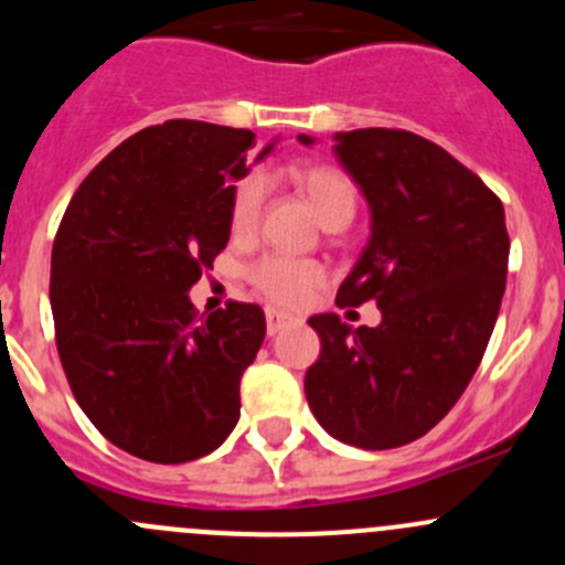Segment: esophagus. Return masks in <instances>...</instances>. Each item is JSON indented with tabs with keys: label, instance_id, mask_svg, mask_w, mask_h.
I'll return each mask as SVG.
<instances>
[{
	"label": "esophagus",
	"instance_id": "esophagus-1",
	"mask_svg": "<svg viewBox=\"0 0 565 565\" xmlns=\"http://www.w3.org/2000/svg\"><path fill=\"white\" fill-rule=\"evenodd\" d=\"M265 322H267V335H276V333H281L284 328H289L295 319L289 315H281V311H276V309H267L265 311Z\"/></svg>",
	"mask_w": 565,
	"mask_h": 565
}]
</instances>
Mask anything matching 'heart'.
I'll list each match as a JSON object with an SVG mask.
<instances>
[{"label": "heart", "mask_w": 565, "mask_h": 565, "mask_svg": "<svg viewBox=\"0 0 565 565\" xmlns=\"http://www.w3.org/2000/svg\"><path fill=\"white\" fill-rule=\"evenodd\" d=\"M289 185L311 204L317 218L328 230H341L352 221L358 207V191L350 174L328 163H298L287 172ZM265 210V180L248 174L237 182L230 199V230L235 237H250ZM246 278L250 287L276 306H303L324 284V267L317 259H292V256L267 254L250 262Z\"/></svg>", "instance_id": "1"}]
</instances>
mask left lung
Wrapping results in <instances>:
<instances>
[{
  "instance_id": "8db88e82",
  "label": "left lung",
  "mask_w": 565,
  "mask_h": 565,
  "mask_svg": "<svg viewBox=\"0 0 565 565\" xmlns=\"http://www.w3.org/2000/svg\"><path fill=\"white\" fill-rule=\"evenodd\" d=\"M335 141L372 207V237L335 306L377 300L383 322L311 317L322 352L306 398L335 440L383 451L440 424L476 374L505 292L509 232L503 202L435 141L398 128Z\"/></svg>"
}]
</instances>
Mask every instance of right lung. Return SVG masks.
Segmentation results:
<instances>
[{
  "mask_svg": "<svg viewBox=\"0 0 565 565\" xmlns=\"http://www.w3.org/2000/svg\"><path fill=\"white\" fill-rule=\"evenodd\" d=\"M250 158L246 128L152 125L84 177L56 230L49 295L62 369L95 429L139 459L204 457L241 418L265 315L230 300L204 317L188 289L230 243V199Z\"/></svg>",
  "mask_w": 565,
  "mask_h": 565,
  "instance_id": "1",
  "label": "right lung"
}]
</instances>
